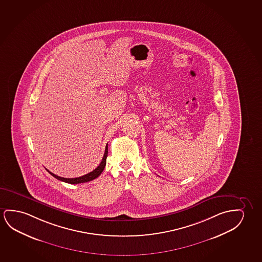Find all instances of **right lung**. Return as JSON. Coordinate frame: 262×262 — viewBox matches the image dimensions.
Segmentation results:
<instances>
[{
  "mask_svg": "<svg viewBox=\"0 0 262 262\" xmlns=\"http://www.w3.org/2000/svg\"><path fill=\"white\" fill-rule=\"evenodd\" d=\"M107 152H108V149H107V144L105 145V154H104V157L102 158L101 163L99 164L98 167L96 168L95 170H93L92 172L86 173L85 176H80V177H77V178H64V177H60V176H56L54 173L50 172L49 170H47L48 172L51 173V176L55 177L56 179L59 180V181H62L65 183L71 184H82V183H86V182H90L92 180L98 178V176L101 174V172H103L104 168L105 166V163H106V157H107Z\"/></svg>",
  "mask_w": 262,
  "mask_h": 262,
  "instance_id": "right-lung-1",
  "label": "right lung"
}]
</instances>
